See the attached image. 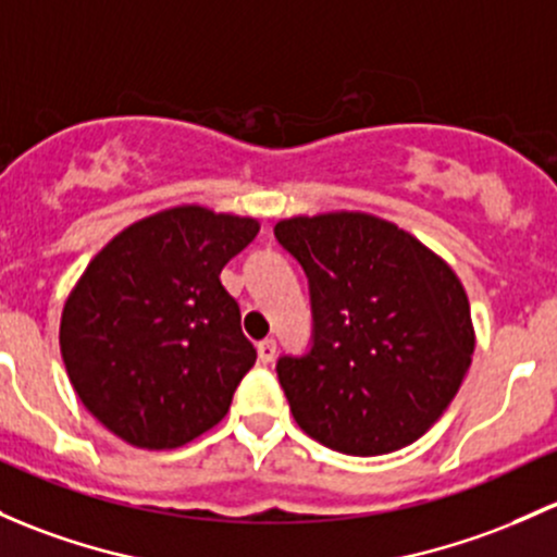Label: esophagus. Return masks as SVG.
Here are the masks:
<instances>
[{"instance_id": "obj_1", "label": "esophagus", "mask_w": 557, "mask_h": 557, "mask_svg": "<svg viewBox=\"0 0 557 557\" xmlns=\"http://www.w3.org/2000/svg\"><path fill=\"white\" fill-rule=\"evenodd\" d=\"M256 349H259L261 362H272L274 355H277V344H274V338H263V342L256 344Z\"/></svg>"}]
</instances>
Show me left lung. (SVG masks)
Here are the masks:
<instances>
[{"instance_id":"obj_1","label":"left lung","mask_w":557,"mask_h":557,"mask_svg":"<svg viewBox=\"0 0 557 557\" xmlns=\"http://www.w3.org/2000/svg\"><path fill=\"white\" fill-rule=\"evenodd\" d=\"M274 237L304 267L312 296V349L277 362L296 424L349 456L419 441L475 352L454 269L411 232L360 210L283 219Z\"/></svg>"}]
</instances>
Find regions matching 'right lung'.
Instances as JSON below:
<instances>
[{
  "mask_svg": "<svg viewBox=\"0 0 557 557\" xmlns=\"http://www.w3.org/2000/svg\"><path fill=\"white\" fill-rule=\"evenodd\" d=\"M256 234L250 215L175 205L87 263L63 304L61 355L82 406L116 437L178 448L226 417L256 349L221 269Z\"/></svg>",
  "mask_w": 557,
  "mask_h": 557,
  "instance_id": "obj_1",
  "label": "right lung"
}]
</instances>
